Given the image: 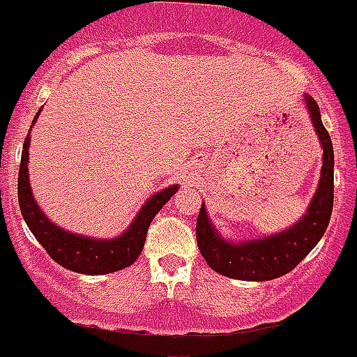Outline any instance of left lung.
<instances>
[{
    "instance_id": "8db88e82",
    "label": "left lung",
    "mask_w": 357,
    "mask_h": 357,
    "mask_svg": "<svg viewBox=\"0 0 357 357\" xmlns=\"http://www.w3.org/2000/svg\"><path fill=\"white\" fill-rule=\"evenodd\" d=\"M303 104L323 147V167L316 192L298 222L276 234L231 241L217 231L204 203L201 204L196 222L197 246L208 266L222 276L241 281H269L284 276L309 255L330 224L333 210V144L321 121L316 100L303 95Z\"/></svg>"
}]
</instances>
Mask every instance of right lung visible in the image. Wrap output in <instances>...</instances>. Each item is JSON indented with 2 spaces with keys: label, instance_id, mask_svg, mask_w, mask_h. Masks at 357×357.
<instances>
[{
  "label": "right lung",
  "instance_id": "obj_1",
  "mask_svg": "<svg viewBox=\"0 0 357 357\" xmlns=\"http://www.w3.org/2000/svg\"><path fill=\"white\" fill-rule=\"evenodd\" d=\"M40 111L36 112L33 119V128L40 118ZM29 146H31V130L24 140L22 160H20L19 170V206L22 211V217L26 220L27 227L33 232L34 238L40 241V245L47 250L48 255L66 269L74 271L79 274H109L121 271L125 267L132 266L139 255L142 253L144 243H146L147 229L151 222L156 217L158 211L170 201L178 190V183L170 187H165L160 192H154L142 208L132 224L128 225L125 232H121L116 238L98 239L90 236L76 234L73 231H66L60 225L54 224L43 210L40 208L38 201L34 199L33 189L29 183Z\"/></svg>",
  "mask_w": 357,
  "mask_h": 357
}]
</instances>
